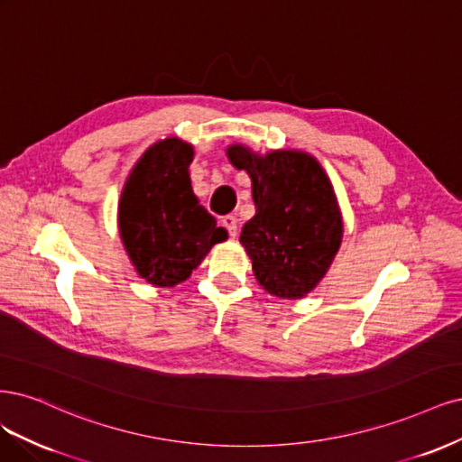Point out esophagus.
I'll list each match as a JSON object with an SVG mask.
<instances>
[{
    "instance_id": "esophagus-1",
    "label": "esophagus",
    "mask_w": 462,
    "mask_h": 462,
    "mask_svg": "<svg viewBox=\"0 0 462 462\" xmlns=\"http://www.w3.org/2000/svg\"><path fill=\"white\" fill-rule=\"evenodd\" d=\"M222 226H225L228 230V234L234 237L236 232H237V220L234 215H226L225 218H222Z\"/></svg>"
}]
</instances>
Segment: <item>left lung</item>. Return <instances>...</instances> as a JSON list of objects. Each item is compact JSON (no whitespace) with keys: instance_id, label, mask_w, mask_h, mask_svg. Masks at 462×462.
Instances as JSON below:
<instances>
[{"instance_id":"obj_1","label":"left lung","mask_w":462,"mask_h":462,"mask_svg":"<svg viewBox=\"0 0 462 462\" xmlns=\"http://www.w3.org/2000/svg\"><path fill=\"white\" fill-rule=\"evenodd\" d=\"M226 155L251 176L255 217L244 225L240 242L257 282L282 300H301L328 273L344 236L330 178L305 152L257 155L230 145Z\"/></svg>"}]
</instances>
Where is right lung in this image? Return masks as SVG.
Returning a JSON list of instances; mask_svg holds the SVG:
<instances>
[{
  "label": "right lung",
  "instance_id": "right-lung-1",
  "mask_svg": "<svg viewBox=\"0 0 462 462\" xmlns=\"http://www.w3.org/2000/svg\"><path fill=\"white\" fill-rule=\"evenodd\" d=\"M193 147L178 138L153 143L126 178L118 232L136 273L157 288L188 280L228 234L191 189Z\"/></svg>",
  "mask_w": 462,
  "mask_h": 462
}]
</instances>
